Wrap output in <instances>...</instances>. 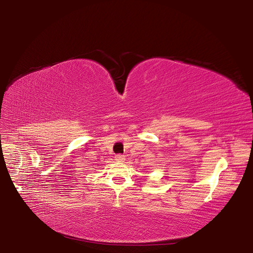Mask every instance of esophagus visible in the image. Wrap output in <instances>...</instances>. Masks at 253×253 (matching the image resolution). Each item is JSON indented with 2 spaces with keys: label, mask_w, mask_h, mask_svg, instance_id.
<instances>
[{
  "label": "esophagus",
  "mask_w": 253,
  "mask_h": 253,
  "mask_svg": "<svg viewBox=\"0 0 253 253\" xmlns=\"http://www.w3.org/2000/svg\"><path fill=\"white\" fill-rule=\"evenodd\" d=\"M115 159H116V162H118V163H124L126 160V156L122 154H117L116 156H115Z\"/></svg>",
  "instance_id": "esophagus-1"
}]
</instances>
